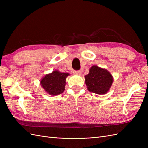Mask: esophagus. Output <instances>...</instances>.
I'll use <instances>...</instances> for the list:
<instances>
[{
  "mask_svg": "<svg viewBox=\"0 0 148 148\" xmlns=\"http://www.w3.org/2000/svg\"><path fill=\"white\" fill-rule=\"evenodd\" d=\"M73 73L75 75H82L81 71H79V70H74Z\"/></svg>",
  "mask_w": 148,
  "mask_h": 148,
  "instance_id": "34e87169",
  "label": "esophagus"
}]
</instances>
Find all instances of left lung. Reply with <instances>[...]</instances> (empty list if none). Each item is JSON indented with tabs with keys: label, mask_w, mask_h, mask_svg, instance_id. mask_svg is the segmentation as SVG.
<instances>
[{
	"label": "left lung",
	"mask_w": 148,
	"mask_h": 148,
	"mask_svg": "<svg viewBox=\"0 0 148 148\" xmlns=\"http://www.w3.org/2000/svg\"><path fill=\"white\" fill-rule=\"evenodd\" d=\"M88 90L90 92L104 95L109 91L113 83L112 75L108 70L93 65L89 72L84 77Z\"/></svg>",
	"instance_id": "left-lung-1"
}]
</instances>
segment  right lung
Masks as SVG:
<instances>
[{"instance_id": "add662e5", "label": "right lung", "mask_w": 148, "mask_h": 148, "mask_svg": "<svg viewBox=\"0 0 148 148\" xmlns=\"http://www.w3.org/2000/svg\"><path fill=\"white\" fill-rule=\"evenodd\" d=\"M70 75L68 73H62L58 70L47 74L40 82L41 86L47 93L51 96H57L65 90L66 78Z\"/></svg>"}]
</instances>
